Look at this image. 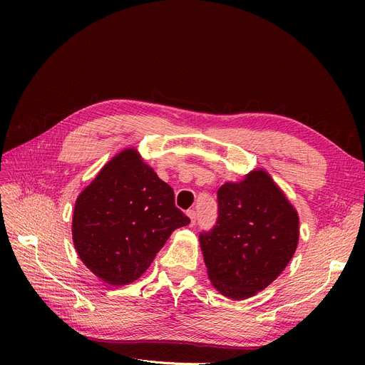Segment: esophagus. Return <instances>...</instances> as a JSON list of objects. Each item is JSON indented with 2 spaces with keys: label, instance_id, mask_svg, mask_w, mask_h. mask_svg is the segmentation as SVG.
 I'll return each instance as SVG.
<instances>
[{
  "label": "esophagus",
  "instance_id": "1",
  "mask_svg": "<svg viewBox=\"0 0 365 365\" xmlns=\"http://www.w3.org/2000/svg\"><path fill=\"white\" fill-rule=\"evenodd\" d=\"M187 217L190 219V222H189V226H194L195 225V222H197V212L195 210H187Z\"/></svg>",
  "mask_w": 365,
  "mask_h": 365
}]
</instances>
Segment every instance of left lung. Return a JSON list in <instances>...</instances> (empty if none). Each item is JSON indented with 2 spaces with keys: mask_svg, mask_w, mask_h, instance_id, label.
I'll return each mask as SVG.
<instances>
[{
  "mask_svg": "<svg viewBox=\"0 0 365 365\" xmlns=\"http://www.w3.org/2000/svg\"><path fill=\"white\" fill-rule=\"evenodd\" d=\"M219 216L200 234L207 274L223 296L244 300L266 289L285 269L299 242V216L263 170L217 190Z\"/></svg>",
  "mask_w": 365,
  "mask_h": 365,
  "instance_id": "left-lung-1",
  "label": "left lung"
}]
</instances>
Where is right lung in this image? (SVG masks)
<instances>
[{
  "mask_svg": "<svg viewBox=\"0 0 365 365\" xmlns=\"http://www.w3.org/2000/svg\"><path fill=\"white\" fill-rule=\"evenodd\" d=\"M189 217L173 187L136 149L115 155L75 201L72 240L88 269L110 285L136 281Z\"/></svg>",
  "mask_w": 365,
  "mask_h": 365,
  "instance_id": "obj_1",
  "label": "right lung"
}]
</instances>
